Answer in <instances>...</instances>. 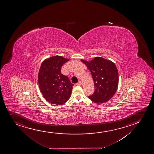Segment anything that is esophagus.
<instances>
[{"instance_id":"obj_1","label":"esophagus","mask_w":154,"mask_h":154,"mask_svg":"<svg viewBox=\"0 0 154 154\" xmlns=\"http://www.w3.org/2000/svg\"><path fill=\"white\" fill-rule=\"evenodd\" d=\"M81 84H82V82H81V81H79L76 83V85H81Z\"/></svg>"}]
</instances>
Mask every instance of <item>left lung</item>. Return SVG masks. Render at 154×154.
<instances>
[{"label":"left lung","mask_w":154,"mask_h":154,"mask_svg":"<svg viewBox=\"0 0 154 154\" xmlns=\"http://www.w3.org/2000/svg\"><path fill=\"white\" fill-rule=\"evenodd\" d=\"M81 61L90 71L94 83V93L88 98L97 104L109 101L115 94L119 85V72L114 63L99 57L90 61Z\"/></svg>","instance_id":"1"}]
</instances>
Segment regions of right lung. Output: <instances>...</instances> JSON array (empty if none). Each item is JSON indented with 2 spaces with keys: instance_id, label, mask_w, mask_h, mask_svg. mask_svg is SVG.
<instances>
[{
  "instance_id": "add662e5",
  "label": "right lung",
  "mask_w": 154,
  "mask_h": 154,
  "mask_svg": "<svg viewBox=\"0 0 154 154\" xmlns=\"http://www.w3.org/2000/svg\"><path fill=\"white\" fill-rule=\"evenodd\" d=\"M69 60L55 55L41 63L38 73L39 88L45 99L51 104H63L71 96L73 84L61 72L62 65Z\"/></svg>"
}]
</instances>
